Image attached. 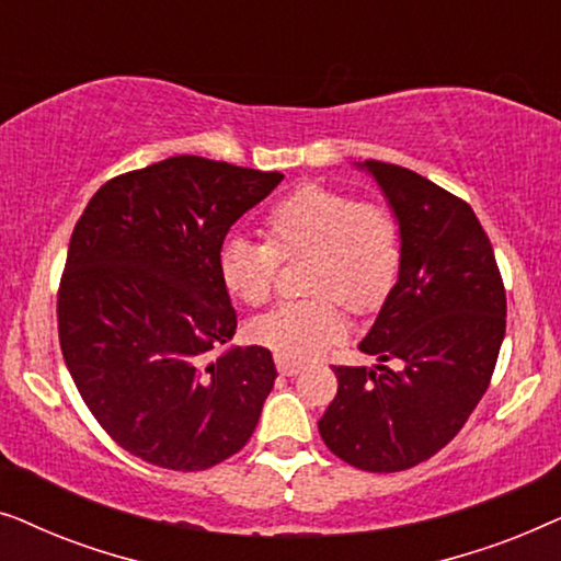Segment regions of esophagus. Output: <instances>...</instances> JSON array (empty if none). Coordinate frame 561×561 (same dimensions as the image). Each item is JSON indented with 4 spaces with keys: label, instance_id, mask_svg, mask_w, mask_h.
<instances>
[{
    "label": "esophagus",
    "instance_id": "esophagus-1",
    "mask_svg": "<svg viewBox=\"0 0 561 561\" xmlns=\"http://www.w3.org/2000/svg\"><path fill=\"white\" fill-rule=\"evenodd\" d=\"M275 367H278L280 375H288V378H294L304 370L301 363H294V359H286V357H275Z\"/></svg>",
    "mask_w": 561,
    "mask_h": 561
}]
</instances>
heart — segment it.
<instances>
[{"label": "heart", "mask_w": 561, "mask_h": 561, "mask_svg": "<svg viewBox=\"0 0 561 561\" xmlns=\"http://www.w3.org/2000/svg\"><path fill=\"white\" fill-rule=\"evenodd\" d=\"M265 242L232 234L219 244L217 271L229 296L263 306L280 260L309 257L304 290L313 298L283 304L250 324V336L278 357L311 359L347 332L342 305L378 311L403 265V232L396 214L347 191L304 183L271 206Z\"/></svg>", "instance_id": "1"}]
</instances>
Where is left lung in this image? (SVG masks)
I'll use <instances>...</instances> for the list:
<instances>
[{
  "label": "left lung",
  "mask_w": 561,
  "mask_h": 561,
  "mask_svg": "<svg viewBox=\"0 0 561 561\" xmlns=\"http://www.w3.org/2000/svg\"><path fill=\"white\" fill-rule=\"evenodd\" d=\"M357 168L401 225L403 265L359 342L378 365L334 367L340 388L319 434L357 470L398 472L447 447L485 396L505 336V290L470 204L409 168Z\"/></svg>",
  "instance_id": "left-lung-1"
}]
</instances>
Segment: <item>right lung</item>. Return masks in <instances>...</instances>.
Instances as JSON below:
<instances>
[{
	"instance_id": "obj_1",
	"label": "right lung",
	"mask_w": 561,
	"mask_h": 561,
	"mask_svg": "<svg viewBox=\"0 0 561 561\" xmlns=\"http://www.w3.org/2000/svg\"><path fill=\"white\" fill-rule=\"evenodd\" d=\"M280 181L175 156L106 181L76 221L58 288L60 350L83 403L129 455L209 470L255 432L278 378L271 350L206 355L237 329L219 244Z\"/></svg>"
}]
</instances>
